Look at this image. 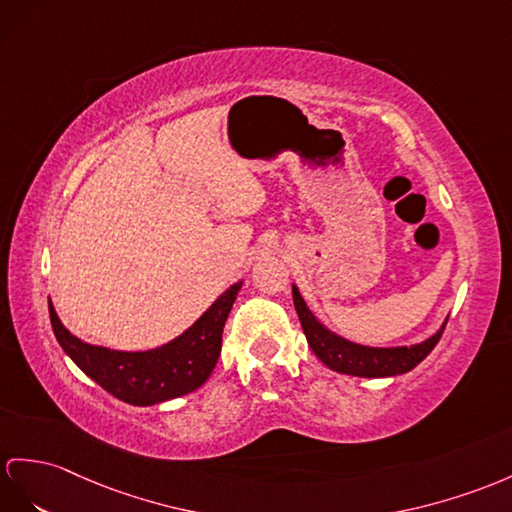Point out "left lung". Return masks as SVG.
Segmentation results:
<instances>
[{"instance_id":"left-lung-1","label":"left lung","mask_w":512,"mask_h":512,"mask_svg":"<svg viewBox=\"0 0 512 512\" xmlns=\"http://www.w3.org/2000/svg\"><path fill=\"white\" fill-rule=\"evenodd\" d=\"M293 304L297 310L299 323H302L304 328L310 350L317 354L321 363L330 367L332 371L347 373V376H358V378H389V376H400V373L415 369L421 360L434 350V345L441 341L445 323H447L445 321L439 332L419 345L386 347V350H382V347H365V345L350 343L323 328L315 319V315L310 313L295 286H293Z\"/></svg>"}]
</instances>
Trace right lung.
<instances>
[{
	"label": "right lung",
	"mask_w": 512,
	"mask_h": 512,
	"mask_svg": "<svg viewBox=\"0 0 512 512\" xmlns=\"http://www.w3.org/2000/svg\"><path fill=\"white\" fill-rule=\"evenodd\" d=\"M241 282L230 286L193 326L171 343L149 352H115L80 341L62 326L54 306L49 319L62 350L86 376L117 400L152 406L199 389L213 373L221 354V334Z\"/></svg>",
	"instance_id": "right-lung-1"
}]
</instances>
